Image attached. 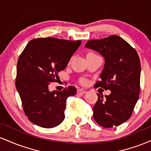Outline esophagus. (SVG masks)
Returning <instances> with one entry per match:
<instances>
[{
    "instance_id": "esophagus-1",
    "label": "esophagus",
    "mask_w": 151,
    "mask_h": 151,
    "mask_svg": "<svg viewBox=\"0 0 151 151\" xmlns=\"http://www.w3.org/2000/svg\"><path fill=\"white\" fill-rule=\"evenodd\" d=\"M86 92V91H85V90L82 89L77 90V93H79V94H84V93H85Z\"/></svg>"
}]
</instances>
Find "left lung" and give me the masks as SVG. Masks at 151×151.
Returning <instances> with one entry per match:
<instances>
[{"instance_id":"1","label":"left lung","mask_w":151,"mask_h":151,"mask_svg":"<svg viewBox=\"0 0 151 151\" xmlns=\"http://www.w3.org/2000/svg\"><path fill=\"white\" fill-rule=\"evenodd\" d=\"M85 47L97 52L104 58L95 86L109 89V96L97 93L93 107V117L99 125L111 128L121 125L131 117L140 93L141 62L136 51L123 38L111 35L101 40H91Z\"/></svg>"}]
</instances>
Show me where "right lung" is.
I'll list each match as a JSON object with an SVG mask.
<instances>
[{
  "label": "right lung",
  "mask_w": 151,
  "mask_h": 151,
  "mask_svg": "<svg viewBox=\"0 0 151 151\" xmlns=\"http://www.w3.org/2000/svg\"><path fill=\"white\" fill-rule=\"evenodd\" d=\"M81 41L37 38L27 43L17 65L15 86L25 115L42 128L55 127L65 119L66 100L77 93L74 86L50 91L49 84L65 70Z\"/></svg>",
  "instance_id": "right-lung-1"
}]
</instances>
